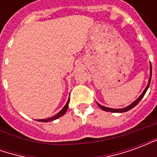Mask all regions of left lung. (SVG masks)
Masks as SVG:
<instances>
[{
  "label": "left lung",
  "mask_w": 157,
  "mask_h": 157,
  "mask_svg": "<svg viewBox=\"0 0 157 157\" xmlns=\"http://www.w3.org/2000/svg\"><path fill=\"white\" fill-rule=\"evenodd\" d=\"M151 73H152L151 65H150V78H149L148 84H147V86H146V87L145 88V90H144L143 92L141 93V95L140 96V97H139L138 98L136 99L135 101H134V102H132L131 104H129L128 106L125 107V108H123V109H111V108H107V107H104V106L99 104L98 102H97V103H98V107L101 109H102V110H104V111H107V112H113V113H124V112H127V111H128V110L132 109L134 107H135V106L137 105L139 102H140V101L143 98V97L145 96L146 91L148 90L149 86H150V83H151Z\"/></svg>",
  "instance_id": "8db88e82"
}]
</instances>
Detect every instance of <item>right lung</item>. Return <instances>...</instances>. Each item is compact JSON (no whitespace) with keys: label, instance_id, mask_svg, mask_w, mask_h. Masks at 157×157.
<instances>
[{"label":"right lung","instance_id":"add662e5","mask_svg":"<svg viewBox=\"0 0 157 157\" xmlns=\"http://www.w3.org/2000/svg\"><path fill=\"white\" fill-rule=\"evenodd\" d=\"M69 102H70V98L68 99V101L67 102L65 103V105L64 106V108L59 111V112L56 114V115L53 116L51 118H44V119H38L37 121H39V122H49V121H52V120H55V119H57L59 118V117H61L65 114L66 111H67V109H68V105H69Z\"/></svg>","mask_w":157,"mask_h":157}]
</instances>
